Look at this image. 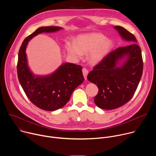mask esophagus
Returning a JSON list of instances; mask_svg holds the SVG:
<instances>
[{
    "label": "esophagus",
    "instance_id": "obj_1",
    "mask_svg": "<svg viewBox=\"0 0 156 156\" xmlns=\"http://www.w3.org/2000/svg\"><path fill=\"white\" fill-rule=\"evenodd\" d=\"M82 72H83V76H84V78L85 80H86L87 78V75L88 74V70L86 69V68H83V70H82Z\"/></svg>",
    "mask_w": 156,
    "mask_h": 156
}]
</instances>
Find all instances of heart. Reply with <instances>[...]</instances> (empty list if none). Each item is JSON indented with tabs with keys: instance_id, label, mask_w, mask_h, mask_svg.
<instances>
[{
	"instance_id": "b5f03b06",
	"label": "heart",
	"mask_w": 156,
	"mask_h": 156,
	"mask_svg": "<svg viewBox=\"0 0 156 156\" xmlns=\"http://www.w3.org/2000/svg\"><path fill=\"white\" fill-rule=\"evenodd\" d=\"M112 42L100 33H90L78 36L75 44L66 43L67 52L77 60L82 58L83 54H88L90 61L93 63L101 62L108 54Z\"/></svg>"
}]
</instances>
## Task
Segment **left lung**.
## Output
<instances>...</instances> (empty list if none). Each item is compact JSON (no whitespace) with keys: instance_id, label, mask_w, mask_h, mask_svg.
I'll return each mask as SVG.
<instances>
[{"instance_id":"left-lung-1","label":"left lung","mask_w":156,"mask_h":156,"mask_svg":"<svg viewBox=\"0 0 156 156\" xmlns=\"http://www.w3.org/2000/svg\"><path fill=\"white\" fill-rule=\"evenodd\" d=\"M114 28L128 42L127 46L108 53L87 76L99 89L94 98L96 105L105 110L118 108L132 98L143 70L141 50L135 36L122 27Z\"/></svg>"}]
</instances>
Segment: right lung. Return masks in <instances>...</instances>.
Masks as SVG:
<instances>
[{
    "instance_id": "right-lung-1",
    "label": "right lung",
    "mask_w": 156,
    "mask_h": 156,
    "mask_svg": "<svg viewBox=\"0 0 156 156\" xmlns=\"http://www.w3.org/2000/svg\"><path fill=\"white\" fill-rule=\"evenodd\" d=\"M62 29L59 27H40L25 39L19 50V82L30 101L44 110L54 111L63 107L76 87L84 80L82 66L71 63H63L54 73L46 76L34 75L28 67L26 54L28 42L38 34L56 32Z\"/></svg>"
}]
</instances>
